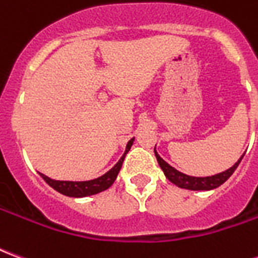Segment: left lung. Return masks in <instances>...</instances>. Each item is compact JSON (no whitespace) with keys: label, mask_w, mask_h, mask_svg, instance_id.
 I'll return each instance as SVG.
<instances>
[{"label":"left lung","mask_w":258,"mask_h":258,"mask_svg":"<svg viewBox=\"0 0 258 258\" xmlns=\"http://www.w3.org/2000/svg\"><path fill=\"white\" fill-rule=\"evenodd\" d=\"M155 156H156L157 163H159V166L163 170L164 175L167 177L168 181H171L178 188H184V189L189 190H210L218 188L220 185L224 184L232 175L233 171L239 166L240 160L243 159L244 153L239 157V160L233 164L232 167H229L225 171H222V173L209 175V177H194V175L181 173V171H178L177 168H174L173 166H170L166 160H163L162 157L159 156V153L156 152V146H155Z\"/></svg>","instance_id":"8db88e82"}]
</instances>
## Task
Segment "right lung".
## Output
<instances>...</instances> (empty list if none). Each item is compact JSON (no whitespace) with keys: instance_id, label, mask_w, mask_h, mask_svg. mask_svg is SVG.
Returning a JSON list of instances; mask_svg holds the SVG:
<instances>
[{"instance_id":"right-lung-1","label":"right lung","mask_w":258,"mask_h":258,"mask_svg":"<svg viewBox=\"0 0 258 258\" xmlns=\"http://www.w3.org/2000/svg\"><path fill=\"white\" fill-rule=\"evenodd\" d=\"M134 140L135 138H131L128 141V144L125 146V151H124L123 156L120 157V160L107 173H105L101 177H98V178L90 179V181H58V179L49 178V177H47V175H44L41 173H40V175H41L42 179L51 188L58 190L59 194L69 196V198H85V196H92V195L103 192L107 188H110L113 182H114V179L117 178V174L120 171V168H121L124 157H125V155L131 149V146L134 144Z\"/></svg>"}]
</instances>
